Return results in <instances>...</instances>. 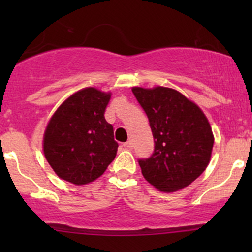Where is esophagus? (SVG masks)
Instances as JSON below:
<instances>
[{
  "mask_svg": "<svg viewBox=\"0 0 252 252\" xmlns=\"http://www.w3.org/2000/svg\"><path fill=\"white\" fill-rule=\"evenodd\" d=\"M124 147H126V148H128V149H130V148H132V141L131 140H129V141H126V143L123 144Z\"/></svg>",
  "mask_w": 252,
  "mask_h": 252,
  "instance_id": "obj_1",
  "label": "esophagus"
}]
</instances>
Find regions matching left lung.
Listing matches in <instances>:
<instances>
[{"instance_id":"left-lung-1","label":"left lung","mask_w":252,"mask_h":252,"mask_svg":"<svg viewBox=\"0 0 252 252\" xmlns=\"http://www.w3.org/2000/svg\"><path fill=\"white\" fill-rule=\"evenodd\" d=\"M132 94L154 137L153 154L138 160L144 179L161 192L189 186L210 162L215 138L206 116L176 90L132 88Z\"/></svg>"}]
</instances>
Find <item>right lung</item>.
Returning a JSON list of instances; mask_svg holds the SVG:
<instances>
[{"mask_svg":"<svg viewBox=\"0 0 252 252\" xmlns=\"http://www.w3.org/2000/svg\"><path fill=\"white\" fill-rule=\"evenodd\" d=\"M110 94L86 88L63 102L47 124L43 153L59 178L74 185L96 180L116 156L114 126L104 117Z\"/></svg>","mask_w":252,"mask_h":252,"instance_id":"right-lung-1","label":"right lung"}]
</instances>
